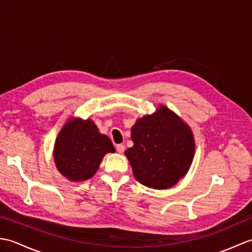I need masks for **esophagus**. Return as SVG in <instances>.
I'll return each instance as SVG.
<instances>
[{
    "mask_svg": "<svg viewBox=\"0 0 252 252\" xmlns=\"http://www.w3.org/2000/svg\"><path fill=\"white\" fill-rule=\"evenodd\" d=\"M116 149L118 153L122 154L123 152H125V145H123V144H118V145H116Z\"/></svg>",
    "mask_w": 252,
    "mask_h": 252,
    "instance_id": "obj_1",
    "label": "esophagus"
}]
</instances>
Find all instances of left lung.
Wrapping results in <instances>:
<instances>
[{"label":"left lung","instance_id":"8db88e82","mask_svg":"<svg viewBox=\"0 0 252 252\" xmlns=\"http://www.w3.org/2000/svg\"><path fill=\"white\" fill-rule=\"evenodd\" d=\"M134 145L125 155L133 174L149 189H165L189 171L195 152L190 127L165 106L136 120L131 129Z\"/></svg>","mask_w":252,"mask_h":252}]
</instances>
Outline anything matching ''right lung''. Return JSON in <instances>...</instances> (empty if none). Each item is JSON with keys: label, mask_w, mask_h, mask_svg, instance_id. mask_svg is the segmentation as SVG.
<instances>
[{"label": "right lung", "mask_w": 252, "mask_h": 252, "mask_svg": "<svg viewBox=\"0 0 252 252\" xmlns=\"http://www.w3.org/2000/svg\"><path fill=\"white\" fill-rule=\"evenodd\" d=\"M114 152L109 137L100 134L93 121L71 118L56 138L54 160L65 178L80 182L92 178L105 155Z\"/></svg>", "instance_id": "add662e5"}]
</instances>
